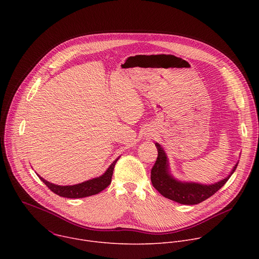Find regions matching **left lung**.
Instances as JSON below:
<instances>
[{
	"instance_id": "8db88e82",
	"label": "left lung",
	"mask_w": 259,
	"mask_h": 259,
	"mask_svg": "<svg viewBox=\"0 0 259 259\" xmlns=\"http://www.w3.org/2000/svg\"><path fill=\"white\" fill-rule=\"evenodd\" d=\"M158 150L157 161L152 168L151 180L153 187L165 198L183 205L199 204L223 188L235 172L238 163L233 168L228 177L214 184H201L196 182H182L175 179L169 171V163L163 147L155 143Z\"/></svg>"
}]
</instances>
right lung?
Segmentation results:
<instances>
[{
  "label": "right lung",
  "instance_id": "obj_1",
  "mask_svg": "<svg viewBox=\"0 0 259 259\" xmlns=\"http://www.w3.org/2000/svg\"><path fill=\"white\" fill-rule=\"evenodd\" d=\"M119 158L112 163V165L107 168V170L101 176L84 181L82 183L73 184V186H57V184H54L45 180L40 175H39V178L50 189V191H52L54 194L60 197L69 198V199L85 198V197L96 195L109 186L110 182H112L114 168Z\"/></svg>",
  "mask_w": 259,
  "mask_h": 259
}]
</instances>
